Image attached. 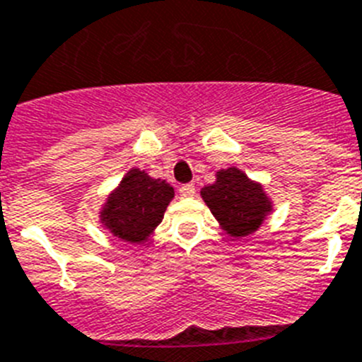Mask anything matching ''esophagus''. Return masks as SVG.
I'll list each match as a JSON object with an SVG mask.
<instances>
[{
  "label": "esophagus",
  "instance_id": "34e87169",
  "mask_svg": "<svg viewBox=\"0 0 362 362\" xmlns=\"http://www.w3.org/2000/svg\"><path fill=\"white\" fill-rule=\"evenodd\" d=\"M194 194H196V187H194L192 183L183 185V187L179 188V196H181V198H192Z\"/></svg>",
  "mask_w": 362,
  "mask_h": 362
}]
</instances>
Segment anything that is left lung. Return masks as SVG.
Instances as JSON below:
<instances>
[{"mask_svg": "<svg viewBox=\"0 0 362 362\" xmlns=\"http://www.w3.org/2000/svg\"><path fill=\"white\" fill-rule=\"evenodd\" d=\"M202 198L220 228L233 238L255 233L272 213V202L262 185L238 168L216 172V181L202 188Z\"/></svg>", "mask_w": 362, "mask_h": 362, "instance_id": "left-lung-1", "label": "left lung"}]
</instances>
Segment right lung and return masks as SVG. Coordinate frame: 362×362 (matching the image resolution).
I'll return each mask as SVG.
<instances>
[{
  "mask_svg": "<svg viewBox=\"0 0 362 362\" xmlns=\"http://www.w3.org/2000/svg\"><path fill=\"white\" fill-rule=\"evenodd\" d=\"M174 198V187L149 177L139 168L129 170L101 209L100 220L115 237L125 242L148 240L163 222L164 211Z\"/></svg>",
  "mask_w": 362,
  "mask_h": 362,
  "instance_id": "1",
  "label": "right lung"
}]
</instances>
